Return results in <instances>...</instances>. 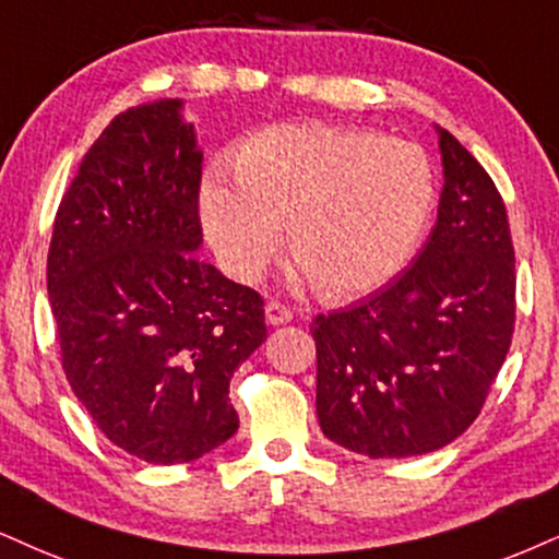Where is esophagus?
<instances>
[{"label": "esophagus", "instance_id": "1", "mask_svg": "<svg viewBox=\"0 0 559 559\" xmlns=\"http://www.w3.org/2000/svg\"><path fill=\"white\" fill-rule=\"evenodd\" d=\"M264 313H266V321L272 323V326H280V323L293 321V311L280 300H269L264 306Z\"/></svg>", "mask_w": 559, "mask_h": 559}]
</instances>
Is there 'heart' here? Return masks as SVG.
<instances>
[{"label":"heart","instance_id":"1","mask_svg":"<svg viewBox=\"0 0 559 559\" xmlns=\"http://www.w3.org/2000/svg\"><path fill=\"white\" fill-rule=\"evenodd\" d=\"M238 176L202 183L204 230L233 277L257 282L287 238L290 277L332 298H360L402 272L436 204L423 147L360 127L280 123L253 134Z\"/></svg>","mask_w":559,"mask_h":559}]
</instances>
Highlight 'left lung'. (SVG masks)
<instances>
[{
  "label": "left lung",
  "mask_w": 559,
  "mask_h": 559,
  "mask_svg": "<svg viewBox=\"0 0 559 559\" xmlns=\"http://www.w3.org/2000/svg\"><path fill=\"white\" fill-rule=\"evenodd\" d=\"M443 191L423 251L389 285L316 316L323 436L370 459L423 456L479 417L515 326V253L487 170L438 127Z\"/></svg>",
  "instance_id": "8db88e82"
}]
</instances>
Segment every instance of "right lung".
Masks as SVG:
<instances>
[{
  "label": "right lung",
  "instance_id": "right-lung-1",
  "mask_svg": "<svg viewBox=\"0 0 559 559\" xmlns=\"http://www.w3.org/2000/svg\"><path fill=\"white\" fill-rule=\"evenodd\" d=\"M178 98L103 129L61 197L48 300L61 368L100 432L186 464L238 430L230 378L266 340L264 300L199 259L202 153Z\"/></svg>",
  "mask_w": 559,
  "mask_h": 559
}]
</instances>
